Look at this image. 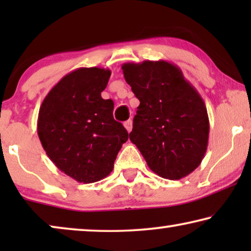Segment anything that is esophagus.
<instances>
[{"instance_id":"1","label":"esophagus","mask_w":251,"mask_h":251,"mask_svg":"<svg viewBox=\"0 0 251 251\" xmlns=\"http://www.w3.org/2000/svg\"><path fill=\"white\" fill-rule=\"evenodd\" d=\"M123 126H125L126 131L130 132V131H131V129H132V121H131V120H128V121H126L125 123H123Z\"/></svg>"}]
</instances>
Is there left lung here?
<instances>
[{"mask_svg":"<svg viewBox=\"0 0 251 251\" xmlns=\"http://www.w3.org/2000/svg\"><path fill=\"white\" fill-rule=\"evenodd\" d=\"M122 71L140 101L129 133L131 143L157 176L186 177L207 152L209 118L203 99L169 61L126 63Z\"/></svg>","mask_w":251,"mask_h":251,"instance_id":"left-lung-1","label":"left lung"}]
</instances>
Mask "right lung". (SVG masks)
I'll list each match as a JSON object with an SVG mask.
<instances>
[{
	"label": "right lung",
	"instance_id": "obj_1",
	"mask_svg": "<svg viewBox=\"0 0 251 251\" xmlns=\"http://www.w3.org/2000/svg\"><path fill=\"white\" fill-rule=\"evenodd\" d=\"M111 71L77 68L61 78L43 99L37 135L58 169L78 183L107 177L128 131L113 118L114 102L102 99Z\"/></svg>",
	"mask_w": 251,
	"mask_h": 251
}]
</instances>
